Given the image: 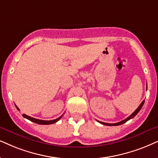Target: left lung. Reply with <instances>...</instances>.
I'll return each instance as SVG.
<instances>
[{
	"label": "left lung",
	"mask_w": 158,
	"mask_h": 158,
	"mask_svg": "<svg viewBox=\"0 0 158 158\" xmlns=\"http://www.w3.org/2000/svg\"><path fill=\"white\" fill-rule=\"evenodd\" d=\"M143 103H144V101H143L142 102H141V104L139 105V106L136 109H135L134 112H133V114H131L128 117H127V118L125 119H124V120L121 121V122H119V123H111V124H110V123H103V122H101V121H98V120H97V121L98 122V123H100L103 124V125H107V126H117V125H122V124H123V123H126V122H127V121H128L129 119H131L133 118V117H134L139 112V111L141 110V108H142V106H143Z\"/></svg>",
	"instance_id": "left-lung-1"
}]
</instances>
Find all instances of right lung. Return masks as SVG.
Listing matches in <instances>:
<instances>
[{
  "mask_svg": "<svg viewBox=\"0 0 158 158\" xmlns=\"http://www.w3.org/2000/svg\"><path fill=\"white\" fill-rule=\"evenodd\" d=\"M16 108L17 109V110H19V109L17 106H16ZM23 116L24 117H25V118L29 119L30 121L33 122V123H35L39 124V125H50V124L55 123H57V122L58 120H60V119L61 117H63V115H62L60 117H58V118L53 119V120H41V119H38L33 118V117H30V116L26 115V114H23Z\"/></svg>",
  "mask_w": 158,
  "mask_h": 158,
  "instance_id": "1",
  "label": "right lung"
}]
</instances>
